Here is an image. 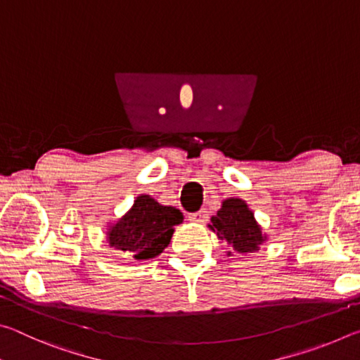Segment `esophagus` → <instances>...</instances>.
<instances>
[{
  "mask_svg": "<svg viewBox=\"0 0 360 360\" xmlns=\"http://www.w3.org/2000/svg\"><path fill=\"white\" fill-rule=\"evenodd\" d=\"M208 211L206 210H200L197 212H191L188 214V221L191 222H197V224H205L206 221H208Z\"/></svg>",
  "mask_w": 360,
  "mask_h": 360,
  "instance_id": "obj_1",
  "label": "esophagus"
}]
</instances>
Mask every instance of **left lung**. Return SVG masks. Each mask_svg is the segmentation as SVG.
Masks as SVG:
<instances>
[{
	"label": "left lung",
	"mask_w": 360,
	"mask_h": 360,
	"mask_svg": "<svg viewBox=\"0 0 360 360\" xmlns=\"http://www.w3.org/2000/svg\"><path fill=\"white\" fill-rule=\"evenodd\" d=\"M210 229L216 231L217 238L227 241L236 252H255L265 241L260 225L255 222L254 212L240 198H227L222 208L212 216ZM231 255V252H229Z\"/></svg>",
	"instance_id": "8db88e82"
}]
</instances>
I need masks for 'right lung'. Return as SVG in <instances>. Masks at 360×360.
I'll return each mask as SVG.
<instances>
[{
  "instance_id": "1",
  "label": "right lung",
  "mask_w": 360,
  "mask_h": 360,
  "mask_svg": "<svg viewBox=\"0 0 360 360\" xmlns=\"http://www.w3.org/2000/svg\"><path fill=\"white\" fill-rule=\"evenodd\" d=\"M181 222L179 210L157 203L149 195H139L131 210L109 227V246L136 260H149L163 252L173 236V227Z\"/></svg>"
}]
</instances>
